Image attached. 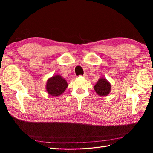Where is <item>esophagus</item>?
<instances>
[{
    "mask_svg": "<svg viewBox=\"0 0 153 153\" xmlns=\"http://www.w3.org/2000/svg\"><path fill=\"white\" fill-rule=\"evenodd\" d=\"M82 76L84 77V78H87V77H88V76H87V75H86V74H84V75H83Z\"/></svg>",
    "mask_w": 153,
    "mask_h": 153,
    "instance_id": "esophagus-1",
    "label": "esophagus"
}]
</instances>
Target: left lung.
<instances>
[{
	"instance_id": "obj_1",
	"label": "left lung",
	"mask_w": 153,
	"mask_h": 153,
	"mask_svg": "<svg viewBox=\"0 0 153 153\" xmlns=\"http://www.w3.org/2000/svg\"><path fill=\"white\" fill-rule=\"evenodd\" d=\"M94 90L99 96H105L110 93L111 85L106 79L104 78H100L96 83V84L94 85Z\"/></svg>"
}]
</instances>
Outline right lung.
<instances>
[{
    "mask_svg": "<svg viewBox=\"0 0 153 153\" xmlns=\"http://www.w3.org/2000/svg\"><path fill=\"white\" fill-rule=\"evenodd\" d=\"M68 88V83L62 76L57 75L48 80L46 85L47 91L50 96H58L64 92Z\"/></svg>",
    "mask_w": 153,
    "mask_h": 153,
    "instance_id": "obj_1",
    "label": "right lung"
}]
</instances>
